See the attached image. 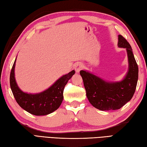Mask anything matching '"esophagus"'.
Wrapping results in <instances>:
<instances>
[{
	"instance_id": "obj_1",
	"label": "esophagus",
	"mask_w": 147,
	"mask_h": 147,
	"mask_svg": "<svg viewBox=\"0 0 147 147\" xmlns=\"http://www.w3.org/2000/svg\"><path fill=\"white\" fill-rule=\"evenodd\" d=\"M74 68V69H75L76 73H79L80 71L82 70V68H83V64L81 63V62H78V63H77L76 64H75Z\"/></svg>"
}]
</instances>
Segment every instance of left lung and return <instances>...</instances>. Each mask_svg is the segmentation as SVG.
<instances>
[{
    "label": "left lung",
    "mask_w": 147,
    "mask_h": 147,
    "mask_svg": "<svg viewBox=\"0 0 147 147\" xmlns=\"http://www.w3.org/2000/svg\"><path fill=\"white\" fill-rule=\"evenodd\" d=\"M117 45L126 49L128 70L119 82H107L87 70L80 71L86 96L93 107L100 111L119 109L132 98L138 79V67L129 43L121 35Z\"/></svg>",
    "instance_id": "left-lung-1"
}]
</instances>
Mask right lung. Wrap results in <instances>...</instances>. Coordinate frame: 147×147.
Here are the masks:
<instances>
[{
  "label": "right lung",
  "mask_w": 147,
  "mask_h": 147,
  "mask_svg": "<svg viewBox=\"0 0 147 147\" xmlns=\"http://www.w3.org/2000/svg\"><path fill=\"white\" fill-rule=\"evenodd\" d=\"M16 58L12 65L10 74V86L17 103L21 108L35 115H48L60 107L63 100L64 86L75 73L73 70L62 76L44 91L37 93L24 92L19 88L15 78Z\"/></svg>",
  "instance_id": "1"
}]
</instances>
